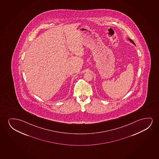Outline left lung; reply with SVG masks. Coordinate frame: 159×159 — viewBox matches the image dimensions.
I'll return each mask as SVG.
<instances>
[{"mask_svg": "<svg viewBox=\"0 0 159 159\" xmlns=\"http://www.w3.org/2000/svg\"><path fill=\"white\" fill-rule=\"evenodd\" d=\"M129 39V41H130L131 42V43H133L134 44H135V43H134V41H133V40H132V39Z\"/></svg>", "mask_w": 159, "mask_h": 159, "instance_id": "obj_1", "label": "left lung"}]
</instances>
